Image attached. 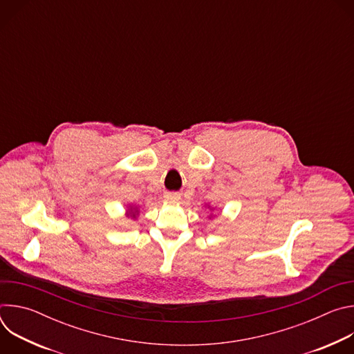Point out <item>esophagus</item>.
<instances>
[{
	"label": "esophagus",
	"instance_id": "1",
	"mask_svg": "<svg viewBox=\"0 0 354 354\" xmlns=\"http://www.w3.org/2000/svg\"><path fill=\"white\" fill-rule=\"evenodd\" d=\"M165 198L169 200V201H178L180 198V196L178 193H167Z\"/></svg>",
	"mask_w": 354,
	"mask_h": 354
}]
</instances>
